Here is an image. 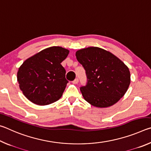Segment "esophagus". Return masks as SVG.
<instances>
[{"label": "esophagus", "instance_id": "34e87169", "mask_svg": "<svg viewBox=\"0 0 151 151\" xmlns=\"http://www.w3.org/2000/svg\"><path fill=\"white\" fill-rule=\"evenodd\" d=\"M78 83V78H75V80H74V81H73V84H77Z\"/></svg>", "mask_w": 151, "mask_h": 151}]
</instances>
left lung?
<instances>
[{
  "label": "left lung",
  "mask_w": 151,
  "mask_h": 151,
  "mask_svg": "<svg viewBox=\"0 0 151 151\" xmlns=\"http://www.w3.org/2000/svg\"><path fill=\"white\" fill-rule=\"evenodd\" d=\"M85 68L86 84L80 90L86 101L104 108L113 105L126 93L131 83L129 68L116 56L99 47H88L76 52Z\"/></svg>",
  "instance_id": "8db88e82"
}]
</instances>
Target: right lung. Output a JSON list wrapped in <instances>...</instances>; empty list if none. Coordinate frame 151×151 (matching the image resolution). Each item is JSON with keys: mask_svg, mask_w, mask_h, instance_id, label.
I'll return each mask as SVG.
<instances>
[{"mask_svg": "<svg viewBox=\"0 0 151 151\" xmlns=\"http://www.w3.org/2000/svg\"><path fill=\"white\" fill-rule=\"evenodd\" d=\"M69 50L60 47L45 48L28 58L19 68L17 81L24 95L38 105L57 101L68 81L61 63Z\"/></svg>", "mask_w": 151, "mask_h": 151, "instance_id": "obj_1", "label": "right lung"}]
</instances>
